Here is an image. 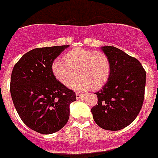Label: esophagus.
Segmentation results:
<instances>
[{"label": "esophagus", "instance_id": "esophagus-1", "mask_svg": "<svg viewBox=\"0 0 158 158\" xmlns=\"http://www.w3.org/2000/svg\"><path fill=\"white\" fill-rule=\"evenodd\" d=\"M83 96L84 94H82V93H79V92H77V93H76V97H77V99H80V98H81Z\"/></svg>", "mask_w": 158, "mask_h": 158}]
</instances>
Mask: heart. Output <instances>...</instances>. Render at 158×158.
Segmentation results:
<instances>
[{
	"instance_id": "b5f03b06",
	"label": "heart",
	"mask_w": 158,
	"mask_h": 158,
	"mask_svg": "<svg viewBox=\"0 0 158 158\" xmlns=\"http://www.w3.org/2000/svg\"><path fill=\"white\" fill-rule=\"evenodd\" d=\"M63 60L65 62L58 59L52 62V73L61 83L68 86L77 72L80 78L70 85L76 90H98L111 76V61L104 52L77 47L66 53Z\"/></svg>"
}]
</instances>
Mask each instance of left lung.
Returning <instances> with one entry per match:
<instances>
[{"mask_svg":"<svg viewBox=\"0 0 158 158\" xmlns=\"http://www.w3.org/2000/svg\"><path fill=\"white\" fill-rule=\"evenodd\" d=\"M110 59L111 76L96 92L97 103L92 108L95 123L102 128L118 131L130 125L142 107L146 71L137 59L115 47H102Z\"/></svg>","mask_w":158,"mask_h":158,"instance_id":"8db88e82","label":"left lung"}]
</instances>
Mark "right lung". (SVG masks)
<instances>
[{"label":"right lung","mask_w":158,"mask_h":158,"mask_svg":"<svg viewBox=\"0 0 158 158\" xmlns=\"http://www.w3.org/2000/svg\"><path fill=\"white\" fill-rule=\"evenodd\" d=\"M68 46L35 48L13 67L10 95L19 117L41 134L61 130L68 122L69 106L77 101L74 91L56 79L52 64Z\"/></svg>","instance_id":"1"}]
</instances>
